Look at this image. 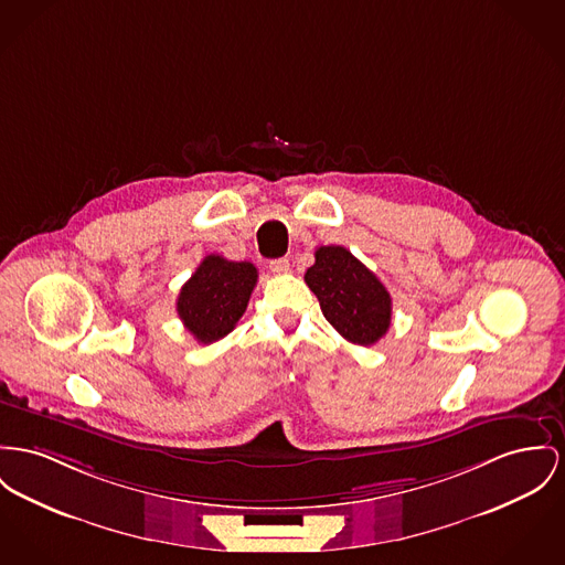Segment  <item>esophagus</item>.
I'll use <instances>...</instances> for the list:
<instances>
[{
	"label": "esophagus",
	"instance_id": "obj_1",
	"mask_svg": "<svg viewBox=\"0 0 565 565\" xmlns=\"http://www.w3.org/2000/svg\"><path fill=\"white\" fill-rule=\"evenodd\" d=\"M269 269L280 276V274H287L291 269V265H289V259H274V262H269Z\"/></svg>",
	"mask_w": 565,
	"mask_h": 565
}]
</instances>
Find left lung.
Here are the masks:
<instances>
[{
    "mask_svg": "<svg viewBox=\"0 0 565 565\" xmlns=\"http://www.w3.org/2000/svg\"><path fill=\"white\" fill-rule=\"evenodd\" d=\"M303 280L342 339L371 347L390 330L392 298L387 289L347 248H317L315 265L306 269Z\"/></svg>",
    "mask_w": 565,
    "mask_h": 565,
    "instance_id": "left-lung-1",
    "label": "left lung"
}]
</instances>
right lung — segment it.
I'll return each mask as SVG.
<instances>
[{
  "label": "right lung",
  "mask_w": 565,
  "mask_h": 565,
  "mask_svg": "<svg viewBox=\"0 0 565 565\" xmlns=\"http://www.w3.org/2000/svg\"><path fill=\"white\" fill-rule=\"evenodd\" d=\"M257 276L250 262L207 255L178 296V315L184 328L203 344L225 339L246 312Z\"/></svg>",
  "instance_id": "right-lung-1"
}]
</instances>
